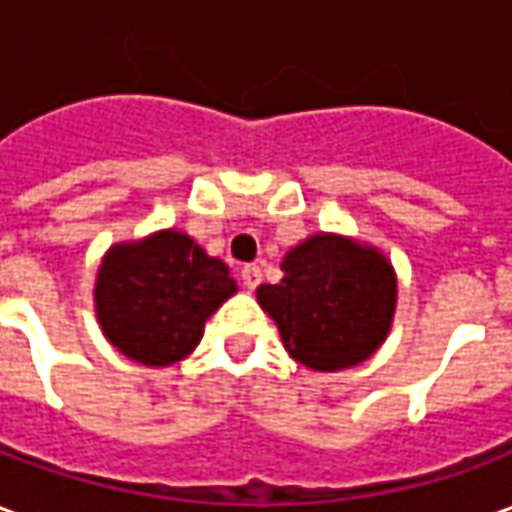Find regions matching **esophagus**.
Instances as JSON below:
<instances>
[{"label": "esophagus", "mask_w": 512, "mask_h": 512, "mask_svg": "<svg viewBox=\"0 0 512 512\" xmlns=\"http://www.w3.org/2000/svg\"><path fill=\"white\" fill-rule=\"evenodd\" d=\"M241 279H244L246 290H255L257 285H260V279H263V271H260V266H244L241 268Z\"/></svg>", "instance_id": "34e87169"}]
</instances>
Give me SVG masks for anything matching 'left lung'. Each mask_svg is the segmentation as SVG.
Wrapping results in <instances>:
<instances>
[{
  "label": "left lung",
  "mask_w": 512,
  "mask_h": 512,
  "mask_svg": "<svg viewBox=\"0 0 512 512\" xmlns=\"http://www.w3.org/2000/svg\"><path fill=\"white\" fill-rule=\"evenodd\" d=\"M279 268L277 285L257 288V304L299 365L337 373L376 354L397 307V274L381 249L315 233L288 249Z\"/></svg>",
  "instance_id": "left-lung-1"
}]
</instances>
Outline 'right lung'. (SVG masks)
I'll list each match as a JSON object with an SVG mask.
<instances>
[{"mask_svg": "<svg viewBox=\"0 0 512 512\" xmlns=\"http://www.w3.org/2000/svg\"><path fill=\"white\" fill-rule=\"evenodd\" d=\"M235 290L219 257L169 227L106 249L93 288L95 318L123 356L169 367L200 345L205 321Z\"/></svg>", "mask_w": 512, "mask_h": 512, "instance_id": "right-lung-1", "label": "right lung"}]
</instances>
